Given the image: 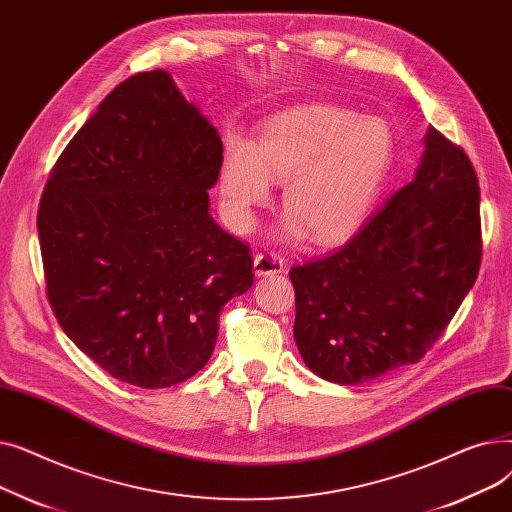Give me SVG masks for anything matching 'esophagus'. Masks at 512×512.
<instances>
[{
  "mask_svg": "<svg viewBox=\"0 0 512 512\" xmlns=\"http://www.w3.org/2000/svg\"><path fill=\"white\" fill-rule=\"evenodd\" d=\"M284 259L276 253H259L253 259V270L257 276H272V274H282L284 272Z\"/></svg>",
  "mask_w": 512,
  "mask_h": 512,
  "instance_id": "34e87169",
  "label": "esophagus"
}]
</instances>
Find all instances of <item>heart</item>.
Returning a JSON list of instances; mask_svg holds the SVG:
<instances>
[{
	"mask_svg": "<svg viewBox=\"0 0 512 512\" xmlns=\"http://www.w3.org/2000/svg\"><path fill=\"white\" fill-rule=\"evenodd\" d=\"M394 155L390 126L328 105H305L263 122L253 143L232 132L220 164V195L230 224L249 232L257 209L284 182L288 209L278 234L317 245L351 236L380 197Z\"/></svg>",
	"mask_w": 512,
	"mask_h": 512,
	"instance_id": "heart-1",
	"label": "heart"
}]
</instances>
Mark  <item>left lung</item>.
<instances>
[{
  "mask_svg": "<svg viewBox=\"0 0 512 512\" xmlns=\"http://www.w3.org/2000/svg\"><path fill=\"white\" fill-rule=\"evenodd\" d=\"M423 145L415 178L346 245L290 270L294 340L321 380L357 386L417 363L475 284V170L436 128Z\"/></svg>",
  "mask_w": 512,
  "mask_h": 512,
  "instance_id": "obj_1",
  "label": "left lung"
}]
</instances>
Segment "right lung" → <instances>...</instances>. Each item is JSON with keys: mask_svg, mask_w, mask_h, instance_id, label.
Masks as SVG:
<instances>
[{"mask_svg": "<svg viewBox=\"0 0 512 512\" xmlns=\"http://www.w3.org/2000/svg\"><path fill=\"white\" fill-rule=\"evenodd\" d=\"M220 132L170 72L107 95L53 166L37 230L47 299L112 378L168 388L205 367L220 311L253 286L245 242L209 213Z\"/></svg>", "mask_w": 512, "mask_h": 512, "instance_id": "obj_1", "label": "right lung"}]
</instances>
